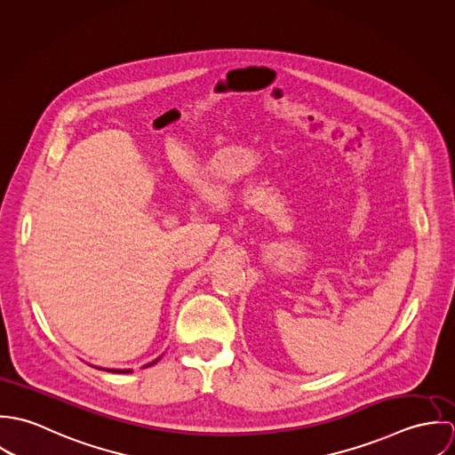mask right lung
I'll list each match as a JSON object with an SVG mask.
<instances>
[{
  "mask_svg": "<svg viewBox=\"0 0 455 455\" xmlns=\"http://www.w3.org/2000/svg\"><path fill=\"white\" fill-rule=\"evenodd\" d=\"M161 357H157L156 361H152V363H148V364H145L143 368H148V366H152V364H156L157 361H159ZM98 370H101V368H98ZM107 371H112V373H131V370H107Z\"/></svg>",
  "mask_w": 455,
  "mask_h": 455,
  "instance_id": "add662e5",
  "label": "right lung"
}]
</instances>
